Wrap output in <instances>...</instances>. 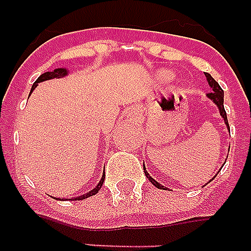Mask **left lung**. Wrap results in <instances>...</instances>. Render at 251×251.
<instances>
[{"label": "left lung", "instance_id": "obj_1", "mask_svg": "<svg viewBox=\"0 0 251 251\" xmlns=\"http://www.w3.org/2000/svg\"><path fill=\"white\" fill-rule=\"evenodd\" d=\"M205 76H206V80H208V83H209V87H210V90H212V91L208 92L206 95H208L209 99H210V100H212L214 104L217 105L218 110H220V115H221L222 119H224V122H225L227 129L230 131V128H229V123H227V116H226L225 108H224V91H222V88L220 87V84H218V83L212 78V75L208 74V73H205ZM143 168H144V173H146L147 178H148V180H150V181L152 182L154 186H156V188H159V189H167V188H164L161 184H159V182L156 181L153 177L151 176L150 173L147 172L146 167H144V165H143ZM212 180L213 178H210V181H212Z\"/></svg>", "mask_w": 251, "mask_h": 251}]
</instances>
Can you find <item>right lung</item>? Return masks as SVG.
Returning a JSON list of instances; mask_svg holds the SVG:
<instances>
[{
    "mask_svg": "<svg viewBox=\"0 0 251 251\" xmlns=\"http://www.w3.org/2000/svg\"><path fill=\"white\" fill-rule=\"evenodd\" d=\"M69 74V71L66 69H55L54 71H47V73H45V74H42L41 76H39L35 82H34L33 87H31V91H33L34 88L38 86V83L41 82H45V80H50V79H54V78H63V76H66V75ZM104 173H103V176H101L100 181L98 182V185L94 188L92 190H90L88 193H86V195L83 196H78V197H74V199H70V200H84L87 199V197H91V196L97 195L98 192L100 190L101 185H103V182H104ZM59 200H63V199H59Z\"/></svg>",
    "mask_w": 251,
    "mask_h": 251,
    "instance_id": "add662e5",
    "label": "right lung"
}]
</instances>
